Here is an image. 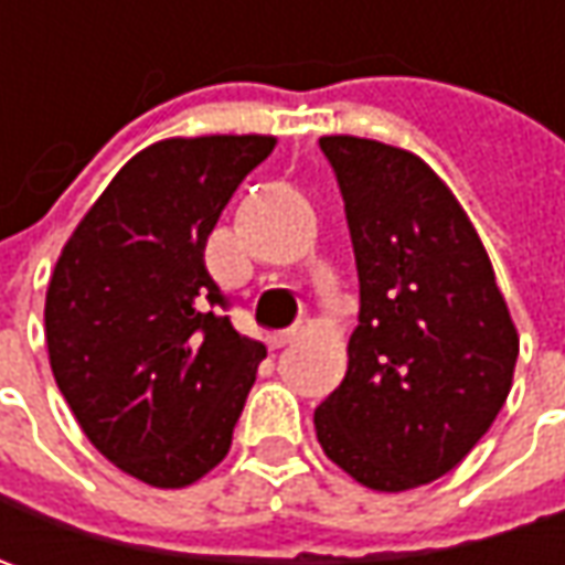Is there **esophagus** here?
Segmentation results:
<instances>
[{
    "label": "esophagus",
    "instance_id": "34e87169",
    "mask_svg": "<svg viewBox=\"0 0 565 565\" xmlns=\"http://www.w3.org/2000/svg\"><path fill=\"white\" fill-rule=\"evenodd\" d=\"M298 337H301V330H282V333L267 337V345H270V349H282V345H289V342H295Z\"/></svg>",
    "mask_w": 565,
    "mask_h": 565
}]
</instances>
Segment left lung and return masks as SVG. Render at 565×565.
<instances>
[{"instance_id":"left-lung-1","label":"left lung","mask_w":565,"mask_h":565,"mask_svg":"<svg viewBox=\"0 0 565 565\" xmlns=\"http://www.w3.org/2000/svg\"><path fill=\"white\" fill-rule=\"evenodd\" d=\"M361 282L345 380L317 405V444L380 493L459 466L512 390L519 330L468 213L422 157L327 135Z\"/></svg>"}]
</instances>
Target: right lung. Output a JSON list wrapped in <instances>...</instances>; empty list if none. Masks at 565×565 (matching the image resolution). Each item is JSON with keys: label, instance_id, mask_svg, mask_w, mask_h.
Returning <instances> with one entry per match:
<instances>
[{"label": "right lung", "instance_id": "right-lung-1", "mask_svg": "<svg viewBox=\"0 0 565 565\" xmlns=\"http://www.w3.org/2000/svg\"><path fill=\"white\" fill-rule=\"evenodd\" d=\"M273 135L143 147L84 213L46 286V349L72 415L125 475L160 490L226 459L264 342L232 330L206 235Z\"/></svg>", "mask_w": 565, "mask_h": 565}]
</instances>
